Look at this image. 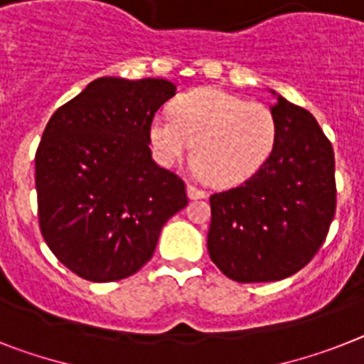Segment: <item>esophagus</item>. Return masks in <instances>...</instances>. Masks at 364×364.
<instances>
[{
    "label": "esophagus",
    "instance_id": "34e87169",
    "mask_svg": "<svg viewBox=\"0 0 364 364\" xmlns=\"http://www.w3.org/2000/svg\"><path fill=\"white\" fill-rule=\"evenodd\" d=\"M187 194H188V198H191V200H200V198L207 196V192L203 191V188L196 187V185H188Z\"/></svg>",
    "mask_w": 364,
    "mask_h": 364
}]
</instances>
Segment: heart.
Here are the masks:
<instances>
[{"label": "heart", "mask_w": 364, "mask_h": 364, "mask_svg": "<svg viewBox=\"0 0 364 364\" xmlns=\"http://www.w3.org/2000/svg\"><path fill=\"white\" fill-rule=\"evenodd\" d=\"M172 114H155L149 142L163 166H176L194 149L203 179L218 187L237 185L257 173L274 154L279 136L270 107L218 88L181 96Z\"/></svg>", "instance_id": "b5f03b06"}]
</instances>
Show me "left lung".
<instances>
[{"label": "left lung", "mask_w": 364, "mask_h": 364, "mask_svg": "<svg viewBox=\"0 0 364 364\" xmlns=\"http://www.w3.org/2000/svg\"><path fill=\"white\" fill-rule=\"evenodd\" d=\"M279 136L250 179L210 196V261L239 283L279 281L314 257L337 209L333 146L309 111L272 90Z\"/></svg>", "instance_id": "obj_1"}]
</instances>
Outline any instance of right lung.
I'll return each mask as SVG.
<instances>
[{"label":"right lung","mask_w":364,"mask_h":364,"mask_svg":"<svg viewBox=\"0 0 364 364\" xmlns=\"http://www.w3.org/2000/svg\"><path fill=\"white\" fill-rule=\"evenodd\" d=\"M176 96L166 79L100 77L53 112L35 157L38 224L73 274L107 283L151 259L187 205L181 177L157 166L149 124Z\"/></svg>","instance_id":"add662e5"}]
</instances>
